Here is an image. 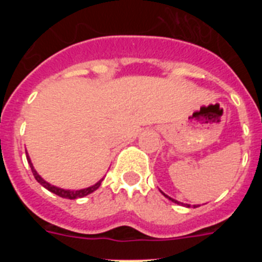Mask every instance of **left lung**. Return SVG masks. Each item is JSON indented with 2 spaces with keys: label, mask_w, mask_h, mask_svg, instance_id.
<instances>
[{
  "label": "left lung",
  "mask_w": 262,
  "mask_h": 262,
  "mask_svg": "<svg viewBox=\"0 0 262 262\" xmlns=\"http://www.w3.org/2000/svg\"><path fill=\"white\" fill-rule=\"evenodd\" d=\"M164 194V193H163ZM164 195H165V194H164ZM166 196V198H169V200H170V201H172V202H174V203H177V205H178V203H181V202H178V201H176V200H173V198H170V196H168V195H165ZM187 206V207H190V206H189V205H186ZM194 207H198V206H194Z\"/></svg>",
  "instance_id": "obj_1"
}]
</instances>
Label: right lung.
I'll use <instances>...</instances> for the list:
<instances>
[{"label":"right lung","instance_id":"1","mask_svg":"<svg viewBox=\"0 0 262 262\" xmlns=\"http://www.w3.org/2000/svg\"><path fill=\"white\" fill-rule=\"evenodd\" d=\"M26 156H27V152H26ZM27 161H29V164H30V168H31L32 174H34L35 180L39 182V184L41 185V186H45L47 190L51 191V193L56 194V195L61 196V198H67V200H76V198H82V196L88 195V194L93 193V191H96L97 189L101 186V182H102V180H101V181H98L96 185H93V186L86 187V189H81V190H73V191H72V190H64V189H60V187L53 186V185H50L48 182H46L45 180H43V178H41L40 176L38 174V173H36V170L34 169V166H32L31 160H30L29 156H27Z\"/></svg>","mask_w":262,"mask_h":262}]
</instances>
